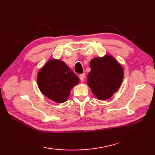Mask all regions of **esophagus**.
Wrapping results in <instances>:
<instances>
[{
	"mask_svg": "<svg viewBox=\"0 0 155 155\" xmlns=\"http://www.w3.org/2000/svg\"><path fill=\"white\" fill-rule=\"evenodd\" d=\"M85 77H85V74H84V73L81 74L79 75V78H80V81H81V82H84Z\"/></svg>",
	"mask_w": 155,
	"mask_h": 155,
	"instance_id": "34e87169",
	"label": "esophagus"
}]
</instances>
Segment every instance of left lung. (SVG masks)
<instances>
[{
	"instance_id": "1",
	"label": "left lung",
	"mask_w": 155,
	"mask_h": 155,
	"mask_svg": "<svg viewBox=\"0 0 155 155\" xmlns=\"http://www.w3.org/2000/svg\"><path fill=\"white\" fill-rule=\"evenodd\" d=\"M87 84L99 100H107L119 88L123 79L121 66L110 56L93 58L90 62Z\"/></svg>"
}]
</instances>
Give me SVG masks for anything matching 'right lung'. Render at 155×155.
<instances>
[{"instance_id": "add662e5", "label": "right lung", "mask_w": 155, "mask_h": 155, "mask_svg": "<svg viewBox=\"0 0 155 155\" xmlns=\"http://www.w3.org/2000/svg\"><path fill=\"white\" fill-rule=\"evenodd\" d=\"M79 78L64 62L52 60L47 62L37 76V83L42 93L58 103L67 100L71 91Z\"/></svg>"}]
</instances>
